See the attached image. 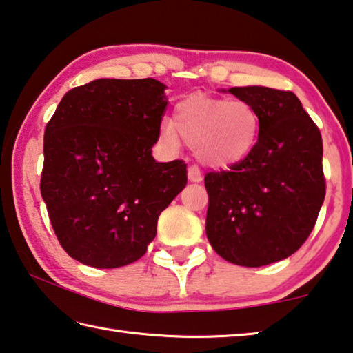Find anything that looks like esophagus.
I'll list each match as a JSON object with an SVG mask.
<instances>
[{"instance_id": "1", "label": "esophagus", "mask_w": 353, "mask_h": 353, "mask_svg": "<svg viewBox=\"0 0 353 353\" xmlns=\"http://www.w3.org/2000/svg\"><path fill=\"white\" fill-rule=\"evenodd\" d=\"M188 181L190 182H201L202 181V172L199 170V166L191 165L188 168Z\"/></svg>"}]
</instances>
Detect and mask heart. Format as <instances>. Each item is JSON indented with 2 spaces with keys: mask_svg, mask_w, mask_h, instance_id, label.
Segmentation results:
<instances>
[{
  "mask_svg": "<svg viewBox=\"0 0 353 353\" xmlns=\"http://www.w3.org/2000/svg\"><path fill=\"white\" fill-rule=\"evenodd\" d=\"M260 113L243 99H213L193 94L179 101L172 121L160 128V139L176 146L179 137L196 148L208 165L227 166L240 162L252 151L260 135Z\"/></svg>",
  "mask_w": 353,
  "mask_h": 353,
  "instance_id": "heart-1",
  "label": "heart"
}]
</instances>
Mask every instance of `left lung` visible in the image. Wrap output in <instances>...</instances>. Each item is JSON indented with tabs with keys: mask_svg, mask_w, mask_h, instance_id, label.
<instances>
[{
	"mask_svg": "<svg viewBox=\"0 0 353 353\" xmlns=\"http://www.w3.org/2000/svg\"><path fill=\"white\" fill-rule=\"evenodd\" d=\"M260 113L255 146L227 171L205 174V232L234 265L283 260L307 241L325 198L322 137L292 92L234 87Z\"/></svg>",
	"mask_w": 353,
	"mask_h": 353,
	"instance_id": "8db88e82",
	"label": "left lung"
}]
</instances>
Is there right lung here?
I'll return each mask as SVG.
<instances>
[{"mask_svg": "<svg viewBox=\"0 0 353 353\" xmlns=\"http://www.w3.org/2000/svg\"><path fill=\"white\" fill-rule=\"evenodd\" d=\"M165 88L152 77L97 79L65 94L48 121L40 193L71 259L99 270L141 259L187 185L182 160L151 154Z\"/></svg>", "mask_w": 353, "mask_h": 353, "instance_id": "1", "label": "right lung"}]
</instances>
